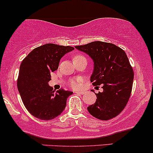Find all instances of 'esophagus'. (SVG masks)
<instances>
[{
	"label": "esophagus",
	"mask_w": 153,
	"mask_h": 153,
	"mask_svg": "<svg viewBox=\"0 0 153 153\" xmlns=\"http://www.w3.org/2000/svg\"><path fill=\"white\" fill-rule=\"evenodd\" d=\"M74 93L79 94V95H83V94L85 93V92H84V91H76V92H74Z\"/></svg>",
	"instance_id": "34e87169"
}]
</instances>
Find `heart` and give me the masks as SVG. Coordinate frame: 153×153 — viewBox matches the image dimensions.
<instances>
[{"instance_id":"heart-1","label":"heart","mask_w":153,"mask_h":153,"mask_svg":"<svg viewBox=\"0 0 153 153\" xmlns=\"http://www.w3.org/2000/svg\"><path fill=\"white\" fill-rule=\"evenodd\" d=\"M83 56H81V55H75L73 57V60L77 59V58H82ZM82 83H83V79L80 78H77V79H72L69 80L68 82V85H69L70 87L73 89H78L81 87Z\"/></svg>"}]
</instances>
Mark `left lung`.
<instances>
[{
    "label": "left lung",
    "instance_id": "left-lung-1",
    "mask_svg": "<svg viewBox=\"0 0 153 153\" xmlns=\"http://www.w3.org/2000/svg\"><path fill=\"white\" fill-rule=\"evenodd\" d=\"M76 49L88 54L94 61L90 82L102 85L103 92L95 93V103L87 108L92 116L100 120L116 117L126 107L132 90L134 71L125 51L116 45L95 41Z\"/></svg>",
    "mask_w": 153,
    "mask_h": 153
}]
</instances>
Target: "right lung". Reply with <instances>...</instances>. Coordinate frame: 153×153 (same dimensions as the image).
I'll list each match as a JSON object with an SVG mask.
<instances>
[{
  "label": "right lung",
  "instance_id": "1",
  "mask_svg": "<svg viewBox=\"0 0 153 153\" xmlns=\"http://www.w3.org/2000/svg\"><path fill=\"white\" fill-rule=\"evenodd\" d=\"M74 49L71 46L48 43L32 50L20 65L17 87L27 111L44 121L57 117L66 106L73 92L60 89L55 92L48 85L51 73L58 69L65 54Z\"/></svg>",
  "mask_w": 153,
  "mask_h": 153
}]
</instances>
